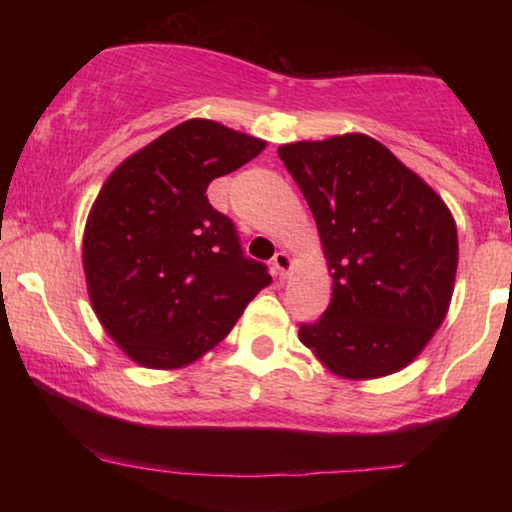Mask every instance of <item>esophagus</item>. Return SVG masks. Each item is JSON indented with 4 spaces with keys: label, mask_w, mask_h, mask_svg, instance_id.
Here are the masks:
<instances>
[{
    "label": "esophagus",
    "mask_w": 512,
    "mask_h": 512,
    "mask_svg": "<svg viewBox=\"0 0 512 512\" xmlns=\"http://www.w3.org/2000/svg\"><path fill=\"white\" fill-rule=\"evenodd\" d=\"M291 256L286 254V251H277L275 256H272V272H275L277 279H284L286 275H289L291 270Z\"/></svg>",
    "instance_id": "1"
}]
</instances>
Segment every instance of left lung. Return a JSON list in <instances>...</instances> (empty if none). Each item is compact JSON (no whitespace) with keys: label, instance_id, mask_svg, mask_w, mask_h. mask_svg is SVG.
<instances>
[{"label":"left lung","instance_id":"left-lung-1","mask_svg":"<svg viewBox=\"0 0 512 512\" xmlns=\"http://www.w3.org/2000/svg\"><path fill=\"white\" fill-rule=\"evenodd\" d=\"M317 221L331 303L298 338L331 373L373 380L415 361L454 291L457 223L377 139L349 132L277 149Z\"/></svg>","mask_w":512,"mask_h":512}]
</instances>
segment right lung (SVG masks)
<instances>
[{
	"mask_svg": "<svg viewBox=\"0 0 512 512\" xmlns=\"http://www.w3.org/2000/svg\"><path fill=\"white\" fill-rule=\"evenodd\" d=\"M263 149V139L191 118L104 181L83 233V270L97 319L139 366L172 370L200 359L272 282L207 200L216 177Z\"/></svg>",
	"mask_w": 512,
	"mask_h": 512,
	"instance_id": "add662e5",
	"label": "right lung"
}]
</instances>
